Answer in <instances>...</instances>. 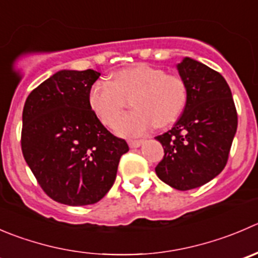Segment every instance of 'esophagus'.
<instances>
[{
  "instance_id": "1",
  "label": "esophagus",
  "mask_w": 258,
  "mask_h": 258,
  "mask_svg": "<svg viewBox=\"0 0 258 258\" xmlns=\"http://www.w3.org/2000/svg\"><path fill=\"white\" fill-rule=\"evenodd\" d=\"M144 142V140H128V145L131 149H136V147H140Z\"/></svg>"
}]
</instances>
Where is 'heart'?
Here are the masks:
<instances>
[{"label": "heart", "mask_w": 258, "mask_h": 258, "mask_svg": "<svg viewBox=\"0 0 258 258\" xmlns=\"http://www.w3.org/2000/svg\"><path fill=\"white\" fill-rule=\"evenodd\" d=\"M131 97L134 111L122 117L116 127L123 136H137L154 126L162 128L176 121L186 106L187 87L176 74L136 64L114 72L111 81L94 82L88 104L104 126L113 127Z\"/></svg>", "instance_id": "heart-1"}]
</instances>
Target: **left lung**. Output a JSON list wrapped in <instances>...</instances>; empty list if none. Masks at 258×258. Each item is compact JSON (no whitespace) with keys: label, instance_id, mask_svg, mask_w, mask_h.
Masks as SVG:
<instances>
[{"label":"left lung","instance_id":"obj_1","mask_svg":"<svg viewBox=\"0 0 258 258\" xmlns=\"http://www.w3.org/2000/svg\"><path fill=\"white\" fill-rule=\"evenodd\" d=\"M176 68L186 83L187 102L175 126L155 137L165 152L155 171L174 189L190 190L224 169L238 118L229 86L218 72L191 57Z\"/></svg>","mask_w":258,"mask_h":258}]
</instances>
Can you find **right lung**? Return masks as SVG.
I'll return each instance as SVG.
<instances>
[{"label": "right lung", "instance_id": "add662e5", "mask_svg": "<svg viewBox=\"0 0 258 258\" xmlns=\"http://www.w3.org/2000/svg\"><path fill=\"white\" fill-rule=\"evenodd\" d=\"M101 73L60 71L27 97L22 111L21 149L37 182L55 202L88 206L113 185L119 159L128 151L88 104Z\"/></svg>", "mask_w": 258, "mask_h": 258}]
</instances>
